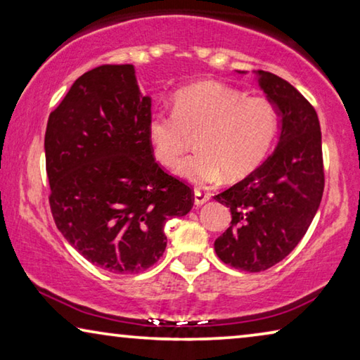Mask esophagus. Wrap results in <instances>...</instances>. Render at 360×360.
<instances>
[{"mask_svg": "<svg viewBox=\"0 0 360 360\" xmlns=\"http://www.w3.org/2000/svg\"><path fill=\"white\" fill-rule=\"evenodd\" d=\"M209 193H204L201 190H195V204L196 206H201V204L207 202L209 201Z\"/></svg>", "mask_w": 360, "mask_h": 360, "instance_id": "esophagus-1", "label": "esophagus"}]
</instances>
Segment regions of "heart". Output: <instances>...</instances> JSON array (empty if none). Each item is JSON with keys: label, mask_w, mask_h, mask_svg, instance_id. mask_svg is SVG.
<instances>
[{"label": "heart", "mask_w": 360, "mask_h": 360, "mask_svg": "<svg viewBox=\"0 0 360 360\" xmlns=\"http://www.w3.org/2000/svg\"><path fill=\"white\" fill-rule=\"evenodd\" d=\"M174 112H156L148 120V138L159 162L174 167L196 134L198 151L176 167L195 185L243 179L264 162L278 134L280 114L272 99L248 96L214 80L181 88L174 95Z\"/></svg>", "instance_id": "obj_1"}]
</instances>
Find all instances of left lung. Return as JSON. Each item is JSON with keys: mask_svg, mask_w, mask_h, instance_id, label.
Listing matches in <instances>:
<instances>
[{"mask_svg": "<svg viewBox=\"0 0 360 360\" xmlns=\"http://www.w3.org/2000/svg\"><path fill=\"white\" fill-rule=\"evenodd\" d=\"M256 74L278 109V145L246 179L214 196L231 211L230 226L214 250L220 261L245 272L267 270L295 250L317 214L325 186L322 134L312 104L281 77Z\"/></svg>", "mask_w": 360, "mask_h": 360, "instance_id": "1", "label": "left lung"}]
</instances>
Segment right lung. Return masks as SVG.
Returning a JSON list of instances; mask_svg holds the SVG:
<instances>
[{
	"mask_svg": "<svg viewBox=\"0 0 360 360\" xmlns=\"http://www.w3.org/2000/svg\"><path fill=\"white\" fill-rule=\"evenodd\" d=\"M151 98L131 64L85 72L49 114L45 134L49 206L56 226L86 261L110 274H140L167 246L164 225L191 211V188L154 161Z\"/></svg>",
	"mask_w": 360,
	"mask_h": 360,
	"instance_id": "add662e5",
	"label": "right lung"
}]
</instances>
